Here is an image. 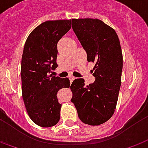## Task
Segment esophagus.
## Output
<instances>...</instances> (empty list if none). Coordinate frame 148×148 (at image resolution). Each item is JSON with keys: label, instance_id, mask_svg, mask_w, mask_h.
<instances>
[{"label": "esophagus", "instance_id": "esophagus-1", "mask_svg": "<svg viewBox=\"0 0 148 148\" xmlns=\"http://www.w3.org/2000/svg\"><path fill=\"white\" fill-rule=\"evenodd\" d=\"M69 78H70V81H71V82H72L74 81V79H75V77H74V76H70Z\"/></svg>", "mask_w": 148, "mask_h": 148}]
</instances>
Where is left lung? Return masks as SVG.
<instances>
[{"instance_id": "obj_1", "label": "left lung", "mask_w": 148, "mask_h": 148, "mask_svg": "<svg viewBox=\"0 0 148 148\" xmlns=\"http://www.w3.org/2000/svg\"><path fill=\"white\" fill-rule=\"evenodd\" d=\"M72 29L86 53L87 61L95 62V80L86 86L76 78L71 86L80 120L98 126L109 120L117 104L121 86L123 54L116 32L99 19H72Z\"/></svg>"}]
</instances>
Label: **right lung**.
Wrapping results in <instances>:
<instances>
[{
	"label": "right lung",
	"mask_w": 148,
	"mask_h": 148,
	"mask_svg": "<svg viewBox=\"0 0 148 148\" xmlns=\"http://www.w3.org/2000/svg\"><path fill=\"white\" fill-rule=\"evenodd\" d=\"M71 28V20L47 21L35 28L24 46L21 77L22 98L28 114L42 127L56 125L60 119L57 94L69 88L70 79L50 74L58 67V42Z\"/></svg>",
	"instance_id": "1"
}]
</instances>
